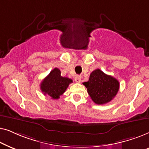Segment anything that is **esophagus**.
<instances>
[{"label":"esophagus","mask_w":149,"mask_h":149,"mask_svg":"<svg viewBox=\"0 0 149 149\" xmlns=\"http://www.w3.org/2000/svg\"><path fill=\"white\" fill-rule=\"evenodd\" d=\"M74 80L77 83H80L81 80V75H76L74 77Z\"/></svg>","instance_id":"esophagus-1"}]
</instances>
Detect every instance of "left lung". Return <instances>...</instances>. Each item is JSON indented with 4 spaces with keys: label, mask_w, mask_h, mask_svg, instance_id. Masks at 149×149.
Returning a JSON list of instances; mask_svg holds the SVG:
<instances>
[{
    "label": "left lung",
    "mask_w": 149,
    "mask_h": 149,
    "mask_svg": "<svg viewBox=\"0 0 149 149\" xmlns=\"http://www.w3.org/2000/svg\"><path fill=\"white\" fill-rule=\"evenodd\" d=\"M83 84L87 89L91 100L97 104H104L111 102L119 89L117 79L106 74L100 69L93 70L89 81Z\"/></svg>",
    "instance_id": "1"
}]
</instances>
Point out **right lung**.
I'll return each mask as SVG.
<instances>
[{"instance_id":"obj_1","label":"right lung","mask_w":149,"mask_h":149,"mask_svg":"<svg viewBox=\"0 0 149 149\" xmlns=\"http://www.w3.org/2000/svg\"><path fill=\"white\" fill-rule=\"evenodd\" d=\"M72 79L61 76V72L58 68H55L40 83V89L44 95H48L52 99L60 98L66 90Z\"/></svg>"}]
</instances>
